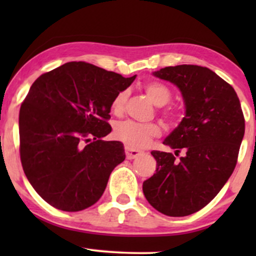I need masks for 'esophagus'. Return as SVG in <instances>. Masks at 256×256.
<instances>
[{
  "instance_id": "34e87169",
  "label": "esophagus",
  "mask_w": 256,
  "mask_h": 256,
  "mask_svg": "<svg viewBox=\"0 0 256 256\" xmlns=\"http://www.w3.org/2000/svg\"><path fill=\"white\" fill-rule=\"evenodd\" d=\"M124 150H126V156H127L128 160H134L138 155H141V152H138V150L129 148V146H126Z\"/></svg>"
}]
</instances>
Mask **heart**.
I'll return each mask as SVG.
<instances>
[{
	"label": "heart",
	"instance_id": "1",
	"mask_svg": "<svg viewBox=\"0 0 256 256\" xmlns=\"http://www.w3.org/2000/svg\"><path fill=\"white\" fill-rule=\"evenodd\" d=\"M146 96L152 104L162 107L166 104L171 99V92L168 87L162 82H148L144 85ZM128 93L127 90H121L114 96L112 102V110L115 114H120L124 112L126 102H127ZM166 118H174L172 112H166ZM160 135V127L156 124H138V122L128 120L120 122L114 129L115 138L124 143L132 149H141L149 146L154 138Z\"/></svg>",
	"mask_w": 256,
	"mask_h": 256
}]
</instances>
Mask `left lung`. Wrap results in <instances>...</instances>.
Instances as JSON below:
<instances>
[{
	"label": "left lung",
	"mask_w": 256,
	"mask_h": 256,
	"mask_svg": "<svg viewBox=\"0 0 256 256\" xmlns=\"http://www.w3.org/2000/svg\"><path fill=\"white\" fill-rule=\"evenodd\" d=\"M180 88L185 116L163 144L184 150H152L156 172L143 182L149 204L169 216H185L208 204L232 174L244 135L236 90L208 68L177 65L152 73Z\"/></svg>",
	"instance_id": "8db88e82"
}]
</instances>
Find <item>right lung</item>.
Masks as SVG:
<instances>
[{"instance_id":"1","label":"right lung","mask_w":256,"mask_h":256,"mask_svg":"<svg viewBox=\"0 0 256 256\" xmlns=\"http://www.w3.org/2000/svg\"><path fill=\"white\" fill-rule=\"evenodd\" d=\"M84 62L44 73L20 110V154L24 174L54 208L82 211L99 200L124 144L101 140L112 132L114 96L134 82Z\"/></svg>"}]
</instances>
